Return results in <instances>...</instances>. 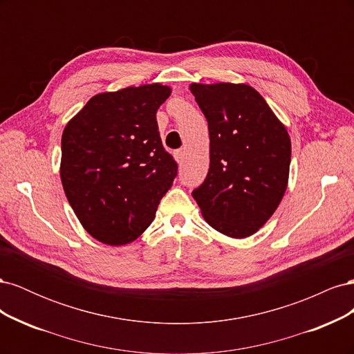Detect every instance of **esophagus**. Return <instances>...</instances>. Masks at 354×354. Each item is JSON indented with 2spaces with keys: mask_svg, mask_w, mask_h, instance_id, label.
<instances>
[{
  "mask_svg": "<svg viewBox=\"0 0 354 354\" xmlns=\"http://www.w3.org/2000/svg\"><path fill=\"white\" fill-rule=\"evenodd\" d=\"M174 158H176L177 162L181 165V164H183V160H185V152L183 151H176Z\"/></svg>",
  "mask_w": 354,
  "mask_h": 354,
  "instance_id": "34e87169",
  "label": "esophagus"
}]
</instances>
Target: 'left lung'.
Listing matches in <instances>:
<instances>
[{"label":"left lung","mask_w":354,"mask_h":354,"mask_svg":"<svg viewBox=\"0 0 354 354\" xmlns=\"http://www.w3.org/2000/svg\"><path fill=\"white\" fill-rule=\"evenodd\" d=\"M189 88L209 131V169L192 196L212 229L234 239L248 238L285 195L289 134L251 85L194 82Z\"/></svg>","instance_id":"left-lung-1"}]
</instances>
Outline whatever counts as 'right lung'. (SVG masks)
<instances>
[{
    "label": "right lung",
    "mask_w": 354,
    "mask_h": 354,
    "mask_svg": "<svg viewBox=\"0 0 354 354\" xmlns=\"http://www.w3.org/2000/svg\"><path fill=\"white\" fill-rule=\"evenodd\" d=\"M169 94L162 84L95 94L63 130V190L82 227L102 243L136 241L173 186L177 164L156 122Z\"/></svg>",
    "instance_id": "1"
}]
</instances>
